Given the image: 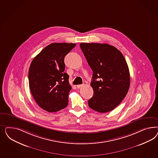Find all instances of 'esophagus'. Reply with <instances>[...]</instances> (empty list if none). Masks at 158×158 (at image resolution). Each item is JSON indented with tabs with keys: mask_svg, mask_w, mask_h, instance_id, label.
Masks as SVG:
<instances>
[{
	"mask_svg": "<svg viewBox=\"0 0 158 158\" xmlns=\"http://www.w3.org/2000/svg\"><path fill=\"white\" fill-rule=\"evenodd\" d=\"M83 86V85H77V89H80V88L81 87Z\"/></svg>",
	"mask_w": 158,
	"mask_h": 158,
	"instance_id": "34e87169",
	"label": "esophagus"
}]
</instances>
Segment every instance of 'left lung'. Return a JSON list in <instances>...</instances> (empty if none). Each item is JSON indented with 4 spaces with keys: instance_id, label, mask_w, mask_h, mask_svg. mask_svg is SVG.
Returning a JSON list of instances; mask_svg holds the SVG:
<instances>
[{
    "instance_id": "left-lung-1",
    "label": "left lung",
    "mask_w": 158,
    "mask_h": 158,
    "mask_svg": "<svg viewBox=\"0 0 158 158\" xmlns=\"http://www.w3.org/2000/svg\"><path fill=\"white\" fill-rule=\"evenodd\" d=\"M80 47L93 72L94 94L88 101L89 107L101 113L113 110L129 89V69L124 56L108 44L81 43Z\"/></svg>"
}]
</instances>
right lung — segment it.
Segmentation results:
<instances>
[{"label":"right lung","mask_w":158,"mask_h":158,"mask_svg":"<svg viewBox=\"0 0 158 158\" xmlns=\"http://www.w3.org/2000/svg\"><path fill=\"white\" fill-rule=\"evenodd\" d=\"M75 43H53L34 58L29 69V86L39 106L49 112L65 108L71 90L69 75L64 72V58Z\"/></svg>","instance_id":"right-lung-1"}]
</instances>
